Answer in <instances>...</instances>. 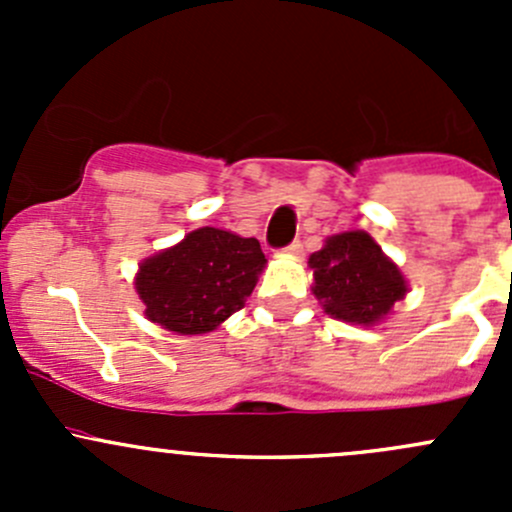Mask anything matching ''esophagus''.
<instances>
[{"mask_svg":"<svg viewBox=\"0 0 512 512\" xmlns=\"http://www.w3.org/2000/svg\"><path fill=\"white\" fill-rule=\"evenodd\" d=\"M285 252H289V255H302V242L299 240L289 242V245L285 247Z\"/></svg>","mask_w":512,"mask_h":512,"instance_id":"1","label":"esophagus"}]
</instances>
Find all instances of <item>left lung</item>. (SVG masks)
Returning a JSON list of instances; mask_svg holds the SVG:
<instances>
[{"mask_svg": "<svg viewBox=\"0 0 512 512\" xmlns=\"http://www.w3.org/2000/svg\"><path fill=\"white\" fill-rule=\"evenodd\" d=\"M314 297L327 314L352 324H374L404 299L406 280L366 232H342L309 257Z\"/></svg>", "mask_w": 512, "mask_h": 512, "instance_id": "1", "label": "left lung"}]
</instances>
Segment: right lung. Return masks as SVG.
Listing matches in <instances>:
<instances>
[{"label":"right lung","mask_w":512,"mask_h":512,"mask_svg":"<svg viewBox=\"0 0 512 512\" xmlns=\"http://www.w3.org/2000/svg\"><path fill=\"white\" fill-rule=\"evenodd\" d=\"M265 255L255 237L200 227L141 265L146 317L178 334H205L245 307Z\"/></svg>","instance_id":"right-lung-1"}]
</instances>
